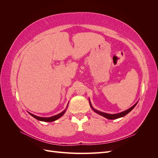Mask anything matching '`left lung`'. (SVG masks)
Listing matches in <instances>:
<instances>
[{
	"label": "left lung",
	"mask_w": 158,
	"mask_h": 158,
	"mask_svg": "<svg viewBox=\"0 0 158 158\" xmlns=\"http://www.w3.org/2000/svg\"><path fill=\"white\" fill-rule=\"evenodd\" d=\"M89 102L90 107H91V108L92 109V110H93L94 111H95L96 113L100 114V115H102V116H103V117H106V118H107V119H111V120H113V119L118 118H121V117H124V116H125L126 114H127L128 113H130V112L132 111V110L134 108H135V107L136 106V104L138 103V102L136 103L135 105H134V106H133L132 107H131V108H129L128 109L126 110V111H123V112H121V113H117V114H109V113H103V112L99 111H98V110H96V109H95L92 107V104H91L90 101H89Z\"/></svg>",
	"instance_id": "1"
}]
</instances>
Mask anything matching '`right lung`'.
<instances>
[{
  "mask_svg": "<svg viewBox=\"0 0 158 158\" xmlns=\"http://www.w3.org/2000/svg\"><path fill=\"white\" fill-rule=\"evenodd\" d=\"M69 105V104H68ZM68 105H67V107H68ZM67 107H66V108L64 110V111L63 112H61L60 113L58 114H56V115L55 116H52V117H37L36 115H35V114H33L30 113H29L31 115L32 117H34L35 118L37 119V120L39 121H44V122H52V121H56L57 120V119L60 118L63 115V114H64V113L66 112V109H67Z\"/></svg>",
  "mask_w": 158,
  "mask_h": 158,
  "instance_id": "1",
  "label": "right lung"
}]
</instances>
